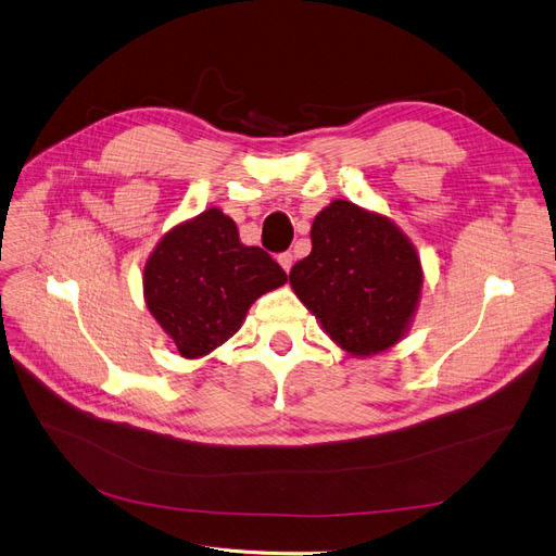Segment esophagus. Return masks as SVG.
I'll list each match as a JSON object with an SVG mask.
<instances>
[{"label":"esophagus","mask_w":556,"mask_h":556,"mask_svg":"<svg viewBox=\"0 0 556 556\" xmlns=\"http://www.w3.org/2000/svg\"><path fill=\"white\" fill-rule=\"evenodd\" d=\"M277 261L281 263V268L288 273V270H291L293 268V261H295V256L291 254V252H281L279 256H277Z\"/></svg>","instance_id":"esophagus-1"}]
</instances>
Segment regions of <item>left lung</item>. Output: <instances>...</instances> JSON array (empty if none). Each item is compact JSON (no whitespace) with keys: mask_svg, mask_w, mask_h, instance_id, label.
Returning a JSON list of instances; mask_svg holds the SVG:
<instances>
[{"mask_svg":"<svg viewBox=\"0 0 556 556\" xmlns=\"http://www.w3.org/2000/svg\"><path fill=\"white\" fill-rule=\"evenodd\" d=\"M288 279L338 348L372 356L402 341L412 325L422 265L389 218L333 200L313 220L311 254Z\"/></svg>","mask_w":556,"mask_h":556,"instance_id":"left-lung-1","label":"left lung"}]
</instances>
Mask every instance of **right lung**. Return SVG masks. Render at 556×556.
Listing matches in <instances>:
<instances>
[{
    "instance_id": "right-lung-1",
    "label": "right lung",
    "mask_w": 556,
    "mask_h": 556,
    "mask_svg": "<svg viewBox=\"0 0 556 556\" xmlns=\"http://www.w3.org/2000/svg\"><path fill=\"white\" fill-rule=\"evenodd\" d=\"M288 275L261 248L240 243L220 208L167 231L144 263V302L186 358H200L243 325L250 306Z\"/></svg>"
}]
</instances>
